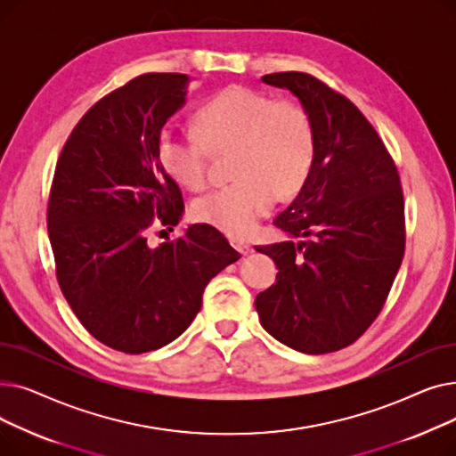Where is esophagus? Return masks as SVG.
Segmentation results:
<instances>
[{"label":"esophagus","mask_w":456,"mask_h":456,"mask_svg":"<svg viewBox=\"0 0 456 456\" xmlns=\"http://www.w3.org/2000/svg\"><path fill=\"white\" fill-rule=\"evenodd\" d=\"M231 244H232V248H234L238 253H242V255H249V253L253 251V248H251L248 242L238 240V238H232Z\"/></svg>","instance_id":"1"}]
</instances>
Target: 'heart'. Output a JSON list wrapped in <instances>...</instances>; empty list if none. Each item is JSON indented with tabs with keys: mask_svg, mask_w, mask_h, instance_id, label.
Masks as SVG:
<instances>
[{
	"mask_svg": "<svg viewBox=\"0 0 456 456\" xmlns=\"http://www.w3.org/2000/svg\"><path fill=\"white\" fill-rule=\"evenodd\" d=\"M194 136L162 133L159 160L179 186H207L210 157L231 153L229 186L191 203V216L231 238H248L275 198L297 196L313 172L316 134L308 112L292 100L232 85L191 116Z\"/></svg>",
	"mask_w": 456,
	"mask_h": 456,
	"instance_id": "1",
	"label": "heart"
}]
</instances>
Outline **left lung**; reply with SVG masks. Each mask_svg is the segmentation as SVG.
I'll return each mask as SVG.
<instances>
[{
  "instance_id": "1",
  "label": "left lung",
  "mask_w": 456,
  "mask_h": 456,
  "mask_svg": "<svg viewBox=\"0 0 456 456\" xmlns=\"http://www.w3.org/2000/svg\"><path fill=\"white\" fill-rule=\"evenodd\" d=\"M262 81L297 95L313 119L316 157L297 198L273 220L301 242L256 248L273 258L279 273L255 308L262 327L284 346L332 353L375 322L401 266L399 174L385 142L346 95L303 71Z\"/></svg>"
}]
</instances>
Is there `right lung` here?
Listing matches in <instances>:
<instances>
[{
  "label": "right lung",
  "instance_id": "1",
  "mask_svg": "<svg viewBox=\"0 0 456 456\" xmlns=\"http://www.w3.org/2000/svg\"><path fill=\"white\" fill-rule=\"evenodd\" d=\"M186 85L184 74H143L92 105L64 143L47 201L68 305L95 340L129 354L181 337L208 281L240 258L210 225L148 244L153 227L174 231L184 210L159 138L184 105Z\"/></svg>",
  "mask_w": 456,
  "mask_h": 456
}]
</instances>
